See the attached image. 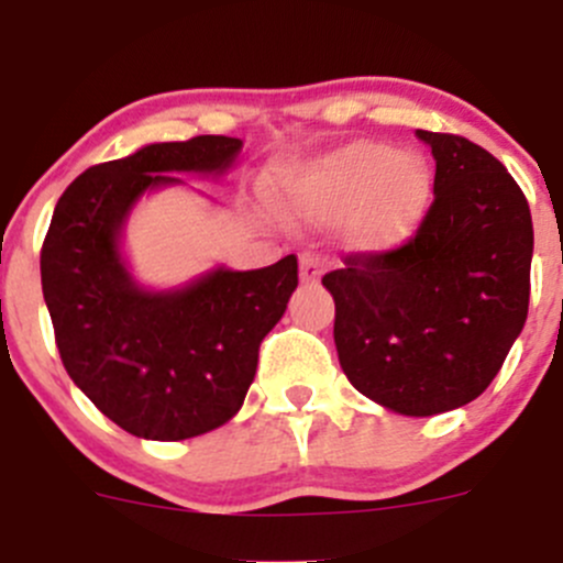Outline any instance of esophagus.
I'll return each instance as SVG.
<instances>
[{"mask_svg": "<svg viewBox=\"0 0 563 563\" xmlns=\"http://www.w3.org/2000/svg\"><path fill=\"white\" fill-rule=\"evenodd\" d=\"M323 275V261L316 253H302L299 255V277L302 283H318Z\"/></svg>", "mask_w": 563, "mask_h": 563, "instance_id": "34e87169", "label": "esophagus"}]
</instances>
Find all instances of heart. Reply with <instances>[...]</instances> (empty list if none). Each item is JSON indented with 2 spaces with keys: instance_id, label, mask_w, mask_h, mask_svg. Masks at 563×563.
<instances>
[{
  "instance_id": "heart-1",
  "label": "heart",
  "mask_w": 563,
  "mask_h": 563,
  "mask_svg": "<svg viewBox=\"0 0 563 563\" xmlns=\"http://www.w3.org/2000/svg\"><path fill=\"white\" fill-rule=\"evenodd\" d=\"M433 192L428 163L378 141H356L318 161L288 185V209L316 225L349 218L356 250L378 253L408 240Z\"/></svg>"
}]
</instances>
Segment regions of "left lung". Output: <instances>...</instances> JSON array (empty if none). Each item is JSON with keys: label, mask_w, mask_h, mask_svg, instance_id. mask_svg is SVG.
Returning a JSON list of instances; mask_svg holds the SVG:
<instances>
[{"label": "left lung", "mask_w": 563, "mask_h": 563, "mask_svg": "<svg viewBox=\"0 0 563 563\" xmlns=\"http://www.w3.org/2000/svg\"><path fill=\"white\" fill-rule=\"evenodd\" d=\"M435 161L417 234L351 253L323 275L349 382L406 417L465 406L490 387L528 316L533 225L512 174L452 133L417 130Z\"/></svg>", "instance_id": "1"}]
</instances>
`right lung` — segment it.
<instances>
[{"instance_id":"right-lung-1","label":"right lung","mask_w":563,"mask_h":563,"mask_svg":"<svg viewBox=\"0 0 563 563\" xmlns=\"http://www.w3.org/2000/svg\"><path fill=\"white\" fill-rule=\"evenodd\" d=\"M240 150L229 135L150 144L87 168L56 201L40 277L62 365L139 439L181 441L229 422L299 283L297 255L250 272L220 266L174 291H146L124 266L119 234L135 201L181 185L176 174H223Z\"/></svg>"}]
</instances>
